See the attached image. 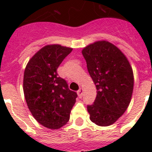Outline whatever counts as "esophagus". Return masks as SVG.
I'll list each match as a JSON object with an SVG mask.
<instances>
[{
	"label": "esophagus",
	"mask_w": 152,
	"mask_h": 152,
	"mask_svg": "<svg viewBox=\"0 0 152 152\" xmlns=\"http://www.w3.org/2000/svg\"><path fill=\"white\" fill-rule=\"evenodd\" d=\"M77 94H78V96L80 98H82L83 96V88H80L77 91Z\"/></svg>",
	"instance_id": "1"
}]
</instances>
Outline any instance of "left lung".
Here are the masks:
<instances>
[{"label": "left lung", "mask_w": 152, "mask_h": 152, "mask_svg": "<svg viewBox=\"0 0 152 152\" xmlns=\"http://www.w3.org/2000/svg\"><path fill=\"white\" fill-rule=\"evenodd\" d=\"M88 72L97 89L88 105L91 121L99 126L115 122L127 110L133 91V72L124 53L113 44L98 41L82 50Z\"/></svg>", "instance_id": "left-lung-1"}]
</instances>
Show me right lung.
Here are the masks:
<instances>
[{
    "label": "right lung",
    "mask_w": 152,
    "mask_h": 152,
    "mask_svg": "<svg viewBox=\"0 0 152 152\" xmlns=\"http://www.w3.org/2000/svg\"><path fill=\"white\" fill-rule=\"evenodd\" d=\"M72 50L61 45L44 46L30 59L23 76V92L35 120L57 129L69 120L77 94L69 90L66 80L57 72L63 60Z\"/></svg>",
    "instance_id": "add662e5"
}]
</instances>
